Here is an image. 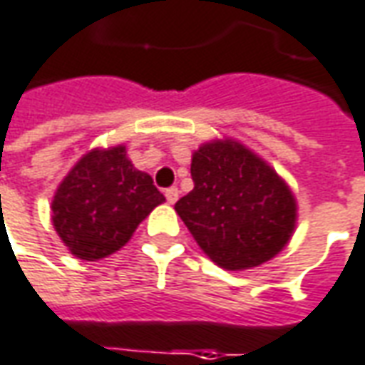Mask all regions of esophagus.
Listing matches in <instances>:
<instances>
[{
	"mask_svg": "<svg viewBox=\"0 0 365 365\" xmlns=\"http://www.w3.org/2000/svg\"><path fill=\"white\" fill-rule=\"evenodd\" d=\"M178 197H180L178 187H168V190H165V200H168V203H175L178 202Z\"/></svg>",
	"mask_w": 365,
	"mask_h": 365,
	"instance_id": "esophagus-1",
	"label": "esophagus"
}]
</instances>
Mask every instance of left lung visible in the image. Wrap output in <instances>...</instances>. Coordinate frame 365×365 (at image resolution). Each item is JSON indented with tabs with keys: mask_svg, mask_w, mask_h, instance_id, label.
<instances>
[{
	"mask_svg": "<svg viewBox=\"0 0 365 365\" xmlns=\"http://www.w3.org/2000/svg\"><path fill=\"white\" fill-rule=\"evenodd\" d=\"M193 190L175 212L210 259L250 269L279 254L294 234V193L262 158L234 140L203 143L192 158Z\"/></svg>",
	"mask_w": 365,
	"mask_h": 365,
	"instance_id": "1",
	"label": "left lung"
}]
</instances>
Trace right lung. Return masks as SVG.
<instances>
[{
	"label": "right lung",
	"instance_id": "obj_1",
	"mask_svg": "<svg viewBox=\"0 0 365 365\" xmlns=\"http://www.w3.org/2000/svg\"><path fill=\"white\" fill-rule=\"evenodd\" d=\"M163 202L150 175L128 160L125 145L91 150L59 183L51 222L71 254L96 262L128 244L135 227Z\"/></svg>",
	"mask_w": 365,
	"mask_h": 365
}]
</instances>
